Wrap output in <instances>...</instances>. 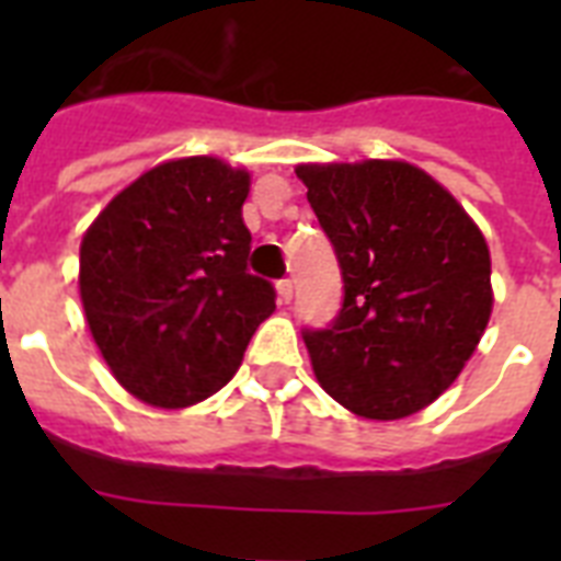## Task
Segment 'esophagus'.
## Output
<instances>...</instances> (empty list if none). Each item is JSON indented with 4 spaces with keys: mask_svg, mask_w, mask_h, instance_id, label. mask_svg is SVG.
I'll return each mask as SVG.
<instances>
[{
    "mask_svg": "<svg viewBox=\"0 0 561 561\" xmlns=\"http://www.w3.org/2000/svg\"><path fill=\"white\" fill-rule=\"evenodd\" d=\"M276 290H279V302H290L294 299V282L290 279L276 282Z\"/></svg>",
    "mask_w": 561,
    "mask_h": 561,
    "instance_id": "esophagus-1",
    "label": "esophagus"
}]
</instances>
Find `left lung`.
I'll return each instance as SVG.
<instances>
[{
    "label": "left lung",
    "mask_w": 561,
    "mask_h": 561,
    "mask_svg": "<svg viewBox=\"0 0 561 561\" xmlns=\"http://www.w3.org/2000/svg\"><path fill=\"white\" fill-rule=\"evenodd\" d=\"M341 264L343 306L306 329L317 381L364 419H404L439 399L492 314V262L451 192L399 160L297 165Z\"/></svg>",
    "instance_id": "1"
}]
</instances>
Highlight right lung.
Segmentation results:
<instances>
[{"mask_svg":"<svg viewBox=\"0 0 561 561\" xmlns=\"http://www.w3.org/2000/svg\"><path fill=\"white\" fill-rule=\"evenodd\" d=\"M250 174L215 157L145 171L81 241V302L118 383L157 408L209 399L241 367L276 290L247 273Z\"/></svg>","mask_w":561,"mask_h":561,"instance_id":"1","label":"right lung"}]
</instances>
